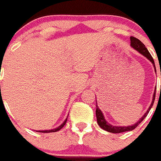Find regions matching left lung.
Returning <instances> with one entry per match:
<instances>
[{"mask_svg":"<svg viewBox=\"0 0 161 161\" xmlns=\"http://www.w3.org/2000/svg\"><path fill=\"white\" fill-rule=\"evenodd\" d=\"M130 42H131L130 43L131 47H133V49H135L136 51H138L139 53L142 54V55H144L145 57H147L150 61L152 62V64L154 65V68H155V71L156 72V66H155V62H154L153 58H152V55H151L149 51H148V50L147 49V47H145V45H144V44H143V43L139 40V39L136 38V37H130ZM155 98H156V91L154 92L153 99H152V104H151V106H149V108H148V110H147V112L144 114V115H143L142 117V118L140 119L137 123H136V124H134L133 125H132V126H127V127L126 126H113V125L109 124V123L105 119V117H104L102 112H101V110H100L99 107H97V105L96 115H97V124H98V125H99L102 129L113 133H124V132H127V131L133 130V129H136V128L138 126V124H141L142 121L146 117H147V114L149 113L150 110H151V108H152V106H153L154 101H155Z\"/></svg>","mask_w":161,"mask_h":161,"instance_id":"1","label":"left lung"}]
</instances>
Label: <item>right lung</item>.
Listing matches in <instances>:
<instances>
[{
	"label": "right lung",
	"instance_id": "obj_1",
	"mask_svg": "<svg viewBox=\"0 0 161 161\" xmlns=\"http://www.w3.org/2000/svg\"><path fill=\"white\" fill-rule=\"evenodd\" d=\"M66 121H67V119H66L64 120V123H63V124H62L61 125H60V126H59V127H57L56 129H51V130H43V131L39 130V131H37V132H39V133H54V132H57V131L60 130V129H61L62 128H63V127L64 126V125H65Z\"/></svg>",
	"mask_w": 161,
	"mask_h": 161
}]
</instances>
